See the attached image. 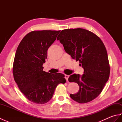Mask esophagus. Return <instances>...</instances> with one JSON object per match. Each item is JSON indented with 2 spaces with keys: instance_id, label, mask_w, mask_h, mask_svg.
Instances as JSON below:
<instances>
[{
  "instance_id": "1",
  "label": "esophagus",
  "mask_w": 122,
  "mask_h": 122,
  "mask_svg": "<svg viewBox=\"0 0 122 122\" xmlns=\"http://www.w3.org/2000/svg\"><path fill=\"white\" fill-rule=\"evenodd\" d=\"M69 77V76H68V75H66V74H65V78H66V80L67 81H68V78Z\"/></svg>"
}]
</instances>
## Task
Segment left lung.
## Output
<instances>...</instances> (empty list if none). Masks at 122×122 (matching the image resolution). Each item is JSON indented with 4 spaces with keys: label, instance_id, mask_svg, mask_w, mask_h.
<instances>
[{
    "label": "left lung",
    "instance_id": "1",
    "mask_svg": "<svg viewBox=\"0 0 122 122\" xmlns=\"http://www.w3.org/2000/svg\"><path fill=\"white\" fill-rule=\"evenodd\" d=\"M57 40L84 69L81 76L74 74L69 77V82L79 86V91L70 94V97L79 103L95 99L102 92L110 73L107 53L102 41L95 33L82 28L62 30Z\"/></svg>",
    "mask_w": 122,
    "mask_h": 122
}]
</instances>
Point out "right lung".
<instances>
[{
    "label": "right lung",
    "instance_id": "1",
    "mask_svg": "<svg viewBox=\"0 0 122 122\" xmlns=\"http://www.w3.org/2000/svg\"><path fill=\"white\" fill-rule=\"evenodd\" d=\"M60 30H37L28 33L18 46L12 67L15 81L28 100L39 104L52 97L56 87L65 83L64 75L43 70L47 51Z\"/></svg>",
    "mask_w": 122,
    "mask_h": 122
}]
</instances>
